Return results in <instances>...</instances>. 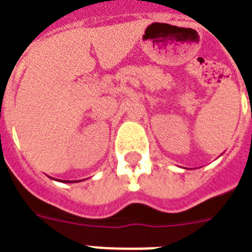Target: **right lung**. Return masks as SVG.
<instances>
[{
    "instance_id": "obj_1",
    "label": "right lung",
    "mask_w": 252,
    "mask_h": 252,
    "mask_svg": "<svg viewBox=\"0 0 252 252\" xmlns=\"http://www.w3.org/2000/svg\"><path fill=\"white\" fill-rule=\"evenodd\" d=\"M66 183H70V182H69V180H68V182H66Z\"/></svg>"
}]
</instances>
